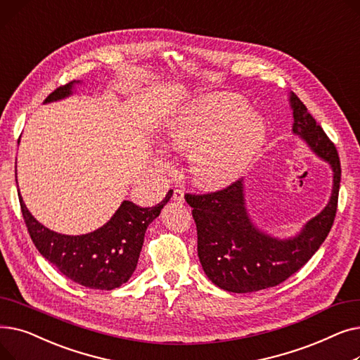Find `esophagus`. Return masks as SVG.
Returning <instances> with one entry per match:
<instances>
[{"label": "esophagus", "mask_w": 360, "mask_h": 360, "mask_svg": "<svg viewBox=\"0 0 360 360\" xmlns=\"http://www.w3.org/2000/svg\"><path fill=\"white\" fill-rule=\"evenodd\" d=\"M172 200L176 202H184V191L182 190H174Z\"/></svg>", "instance_id": "34e87169"}]
</instances>
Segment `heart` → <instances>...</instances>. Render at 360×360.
<instances>
[{
  "label": "heart",
  "instance_id": "heart-1",
  "mask_svg": "<svg viewBox=\"0 0 360 360\" xmlns=\"http://www.w3.org/2000/svg\"><path fill=\"white\" fill-rule=\"evenodd\" d=\"M247 109L238 94H207L165 122V143L190 151V170L200 185H229L258 158L266 144L267 125L257 112Z\"/></svg>",
  "mask_w": 360,
  "mask_h": 360
}]
</instances>
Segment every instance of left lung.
<instances>
[{
    "label": "left lung",
    "instance_id": "left-lung-1",
    "mask_svg": "<svg viewBox=\"0 0 360 360\" xmlns=\"http://www.w3.org/2000/svg\"><path fill=\"white\" fill-rule=\"evenodd\" d=\"M289 103L293 110V134L331 167L330 200L295 236L281 239L261 231L251 219L243 179L217 193L188 194L186 202L194 209L202 270L223 290L251 293L280 285L305 266L333 226L342 178L338 153L293 91L289 93Z\"/></svg>",
    "mask_w": 360,
    "mask_h": 360
}]
</instances>
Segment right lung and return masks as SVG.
<instances>
[{
    "instance_id": "obj_1",
    "label": "right lung",
    "mask_w": 360,
    "mask_h": 360,
    "mask_svg": "<svg viewBox=\"0 0 360 360\" xmlns=\"http://www.w3.org/2000/svg\"><path fill=\"white\" fill-rule=\"evenodd\" d=\"M80 83L74 80L58 87L44 103L71 96ZM172 194L169 191L158 205L146 209L124 200L102 228L86 235H64L48 229L32 216L20 193L18 200L29 235L45 259L84 288L112 290L122 286L136 271L148 224L159 217Z\"/></svg>"
}]
</instances>
